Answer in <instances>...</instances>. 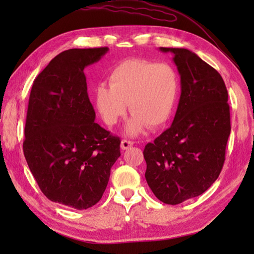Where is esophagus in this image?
<instances>
[{"mask_svg": "<svg viewBox=\"0 0 254 254\" xmlns=\"http://www.w3.org/2000/svg\"><path fill=\"white\" fill-rule=\"evenodd\" d=\"M133 145V142L130 140H122L121 142V149L122 150H127L128 148H131Z\"/></svg>", "mask_w": 254, "mask_h": 254, "instance_id": "esophagus-1", "label": "esophagus"}]
</instances>
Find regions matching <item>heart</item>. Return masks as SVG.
Masks as SVG:
<instances>
[{
	"mask_svg": "<svg viewBox=\"0 0 254 254\" xmlns=\"http://www.w3.org/2000/svg\"><path fill=\"white\" fill-rule=\"evenodd\" d=\"M110 86L97 85L94 103L107 126H115L126 115L127 103L132 115L126 134L136 136L149 124H165L174 113L179 93L178 74L166 63L145 59H127L113 67L109 75Z\"/></svg>",
	"mask_w": 254,
	"mask_h": 254,
	"instance_id": "obj_1",
	"label": "heart"
}]
</instances>
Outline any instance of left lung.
I'll list each match as a JSON object with an SVG mask.
<instances>
[{"label":"left lung","mask_w":254,"mask_h":254,"mask_svg":"<svg viewBox=\"0 0 254 254\" xmlns=\"http://www.w3.org/2000/svg\"><path fill=\"white\" fill-rule=\"evenodd\" d=\"M171 53L180 76L173 124L145 145V180L159 200L177 205L205 192L220 176L231 133L227 89L222 76L192 51Z\"/></svg>","instance_id":"1"}]
</instances>
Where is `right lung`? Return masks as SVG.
<instances>
[{
    "label": "right lung",
    "mask_w": 254,
    "mask_h": 254,
    "mask_svg": "<svg viewBox=\"0 0 254 254\" xmlns=\"http://www.w3.org/2000/svg\"><path fill=\"white\" fill-rule=\"evenodd\" d=\"M107 51H63L37 76L30 93L25 160L47 198L75 209L100 201L121 156L119 137L95 122L84 74Z\"/></svg>",
    "instance_id": "obj_1"
}]
</instances>
